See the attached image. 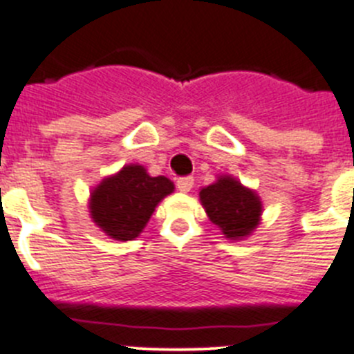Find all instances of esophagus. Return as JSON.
I'll return each mask as SVG.
<instances>
[{
  "mask_svg": "<svg viewBox=\"0 0 354 354\" xmlns=\"http://www.w3.org/2000/svg\"><path fill=\"white\" fill-rule=\"evenodd\" d=\"M176 187H178V190H180V192H183V194L190 192V190H192V187H194V178L192 176L178 178Z\"/></svg>",
  "mask_w": 354,
  "mask_h": 354,
  "instance_id": "34e87169",
  "label": "esophagus"
}]
</instances>
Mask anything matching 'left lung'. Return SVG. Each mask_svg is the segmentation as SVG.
<instances>
[{"label": "left lung", "mask_w": 354, "mask_h": 354, "mask_svg": "<svg viewBox=\"0 0 354 354\" xmlns=\"http://www.w3.org/2000/svg\"><path fill=\"white\" fill-rule=\"evenodd\" d=\"M199 201L207 218L230 241H243L262 222L263 204L253 188H248L230 174L201 188Z\"/></svg>", "instance_id": "1"}]
</instances>
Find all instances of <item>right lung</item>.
Wrapping results in <instances>:
<instances>
[{"label":"right lung","instance_id":"obj_1","mask_svg":"<svg viewBox=\"0 0 354 354\" xmlns=\"http://www.w3.org/2000/svg\"><path fill=\"white\" fill-rule=\"evenodd\" d=\"M174 192L166 176H150L140 164H127L102 178L88 196L92 222L115 241L136 239L164 197Z\"/></svg>","mask_w":354,"mask_h":354}]
</instances>
